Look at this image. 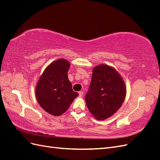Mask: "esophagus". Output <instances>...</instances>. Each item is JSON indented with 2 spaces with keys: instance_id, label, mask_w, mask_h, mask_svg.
Here are the masks:
<instances>
[{
  "instance_id": "34e87169",
  "label": "esophagus",
  "mask_w": 160,
  "mask_h": 160,
  "mask_svg": "<svg viewBox=\"0 0 160 160\" xmlns=\"http://www.w3.org/2000/svg\"><path fill=\"white\" fill-rule=\"evenodd\" d=\"M79 94L80 97H82V96H83V91H80L79 92Z\"/></svg>"
}]
</instances>
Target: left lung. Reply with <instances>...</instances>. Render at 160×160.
<instances>
[{
    "label": "left lung",
    "instance_id": "1",
    "mask_svg": "<svg viewBox=\"0 0 160 160\" xmlns=\"http://www.w3.org/2000/svg\"><path fill=\"white\" fill-rule=\"evenodd\" d=\"M92 72L89 89L85 95L86 104L96 119L105 120L122 107L126 87L118 71L109 65H99Z\"/></svg>",
    "mask_w": 160,
    "mask_h": 160
}]
</instances>
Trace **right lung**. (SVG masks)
Here are the masks:
<instances>
[{"label": "right lung", "mask_w": 160, "mask_h": 160, "mask_svg": "<svg viewBox=\"0 0 160 160\" xmlns=\"http://www.w3.org/2000/svg\"><path fill=\"white\" fill-rule=\"evenodd\" d=\"M70 65V62L64 59L52 62L37 83L35 95L38 104L53 116L64 113L79 95L72 90L67 75Z\"/></svg>", "instance_id": "add662e5"}]
</instances>
